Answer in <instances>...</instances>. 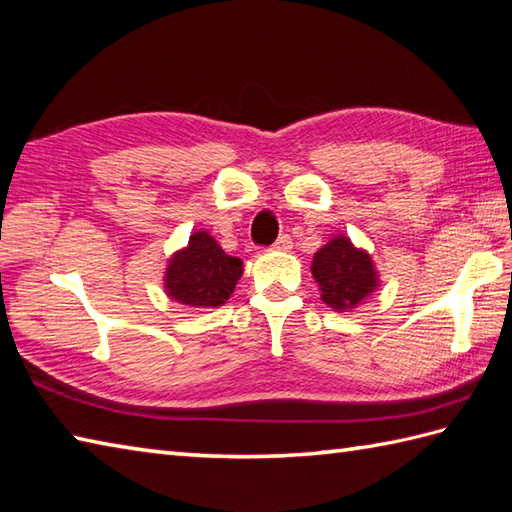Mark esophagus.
I'll return each instance as SVG.
<instances>
[{"instance_id": "esophagus-1", "label": "esophagus", "mask_w": 512, "mask_h": 512, "mask_svg": "<svg viewBox=\"0 0 512 512\" xmlns=\"http://www.w3.org/2000/svg\"><path fill=\"white\" fill-rule=\"evenodd\" d=\"M273 248H275V250H284V253H286V250H290V248H292L290 235H279V239L273 244Z\"/></svg>"}]
</instances>
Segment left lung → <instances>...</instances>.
<instances>
[{
  "instance_id": "obj_1",
  "label": "left lung",
  "mask_w": 512,
  "mask_h": 512,
  "mask_svg": "<svg viewBox=\"0 0 512 512\" xmlns=\"http://www.w3.org/2000/svg\"><path fill=\"white\" fill-rule=\"evenodd\" d=\"M310 270L321 286V299L339 312L356 308L376 288L372 257L341 235L319 248Z\"/></svg>"
}]
</instances>
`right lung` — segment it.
<instances>
[{
    "mask_svg": "<svg viewBox=\"0 0 512 512\" xmlns=\"http://www.w3.org/2000/svg\"><path fill=\"white\" fill-rule=\"evenodd\" d=\"M242 270V259L226 255L209 233L200 231L171 257L165 288L169 297L187 306L217 308L233 295Z\"/></svg>",
    "mask_w": 512,
    "mask_h": 512,
    "instance_id": "right-lung-1",
    "label": "right lung"
}]
</instances>
